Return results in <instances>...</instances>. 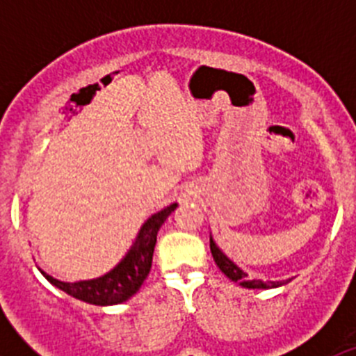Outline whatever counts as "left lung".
<instances>
[{
	"label": "left lung",
	"mask_w": 356,
	"mask_h": 356,
	"mask_svg": "<svg viewBox=\"0 0 356 356\" xmlns=\"http://www.w3.org/2000/svg\"><path fill=\"white\" fill-rule=\"evenodd\" d=\"M210 251H212V257L213 260H216L217 267L221 269L222 273H225L226 276H228L232 282H235V284L242 285V287H246V289H276V287H282V285L289 284L292 278L289 280H282V282H271V280H254L251 278L250 275H248L244 269H241V267L237 266V264H234L232 260L226 257L225 253H222L219 248H217V244L213 242L212 235H210Z\"/></svg>",
	"instance_id": "left-lung-1"
}]
</instances>
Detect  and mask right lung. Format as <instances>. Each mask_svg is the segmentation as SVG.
Instances as JSON below:
<instances>
[{"label": "right lung", "instance_id": "1", "mask_svg": "<svg viewBox=\"0 0 356 356\" xmlns=\"http://www.w3.org/2000/svg\"><path fill=\"white\" fill-rule=\"evenodd\" d=\"M178 203L165 207L160 212L153 216L140 226L139 234L135 237V242L124 254V259L110 269L106 275L92 280H81V282H60L53 276L44 275L49 284L55 285L56 289L64 291L65 294L76 298V300L85 301V303L97 305V307H106V305H119L122 301L130 300L131 296L137 294L144 280L147 278L153 262V251L156 244V234L163 221L175 212Z\"/></svg>", "mask_w": 356, "mask_h": 356}]
</instances>
